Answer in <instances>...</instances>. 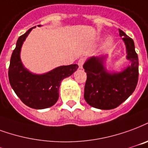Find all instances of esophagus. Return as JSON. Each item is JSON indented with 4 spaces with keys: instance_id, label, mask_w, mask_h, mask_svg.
Returning a JSON list of instances; mask_svg holds the SVG:
<instances>
[{
    "instance_id": "34e87169",
    "label": "esophagus",
    "mask_w": 148,
    "mask_h": 148,
    "mask_svg": "<svg viewBox=\"0 0 148 148\" xmlns=\"http://www.w3.org/2000/svg\"><path fill=\"white\" fill-rule=\"evenodd\" d=\"M84 63H85V59H84V58H81V59L78 60V63H77V64H78V66H79L80 69L82 68Z\"/></svg>"
}]
</instances>
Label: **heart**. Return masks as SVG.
I'll return each instance as SVG.
<instances>
[{
	"instance_id": "obj_1",
	"label": "heart",
	"mask_w": 148,
	"mask_h": 148,
	"mask_svg": "<svg viewBox=\"0 0 148 148\" xmlns=\"http://www.w3.org/2000/svg\"><path fill=\"white\" fill-rule=\"evenodd\" d=\"M111 42H112V39H111V38H108V39H107V44H108V45L110 44Z\"/></svg>"
}]
</instances>
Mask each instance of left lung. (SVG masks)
<instances>
[{"label": "left lung", "instance_id": "8db88e82", "mask_svg": "<svg viewBox=\"0 0 148 148\" xmlns=\"http://www.w3.org/2000/svg\"><path fill=\"white\" fill-rule=\"evenodd\" d=\"M124 40L131 66L121 73H108L103 66L104 57H91L83 67L87 74L84 98L88 104L102 110L119 107L134 92L139 77L138 56L132 38L119 29Z\"/></svg>", "mask_w": 148, "mask_h": 148}]
</instances>
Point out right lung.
Here are the masks:
<instances>
[{"mask_svg":"<svg viewBox=\"0 0 148 148\" xmlns=\"http://www.w3.org/2000/svg\"><path fill=\"white\" fill-rule=\"evenodd\" d=\"M33 28L20 36L16 42V49L13 50L10 60L8 79L14 92L24 104L34 109H45L52 107L57 102L61 81L71 76L78 66H62L40 75L32 74L24 68L20 60V50Z\"/></svg>","mask_w":148,"mask_h":148,"instance_id":"1","label":"right lung"}]
</instances>
